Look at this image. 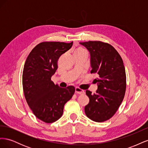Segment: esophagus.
<instances>
[{
  "mask_svg": "<svg viewBox=\"0 0 148 148\" xmlns=\"http://www.w3.org/2000/svg\"><path fill=\"white\" fill-rule=\"evenodd\" d=\"M75 92L77 94H79V95H83V94L84 93V91L82 90V89H80L79 88H75Z\"/></svg>",
  "mask_w": 148,
  "mask_h": 148,
  "instance_id": "esophagus-1",
  "label": "esophagus"
}]
</instances>
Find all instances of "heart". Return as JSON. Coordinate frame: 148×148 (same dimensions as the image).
Segmentation results:
<instances>
[{"instance_id": "obj_1", "label": "heart", "mask_w": 148, "mask_h": 148, "mask_svg": "<svg viewBox=\"0 0 148 148\" xmlns=\"http://www.w3.org/2000/svg\"><path fill=\"white\" fill-rule=\"evenodd\" d=\"M83 53H87V51H86V49H84L83 47L78 46L74 49L73 50L74 56L83 54Z\"/></svg>"}]
</instances>
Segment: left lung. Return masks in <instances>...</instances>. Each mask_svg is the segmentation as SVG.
Returning a JSON list of instances; mask_svg holds the SVG:
<instances>
[{
    "instance_id": "left-lung-1",
    "label": "left lung",
    "mask_w": 148,
    "mask_h": 148,
    "mask_svg": "<svg viewBox=\"0 0 148 148\" xmlns=\"http://www.w3.org/2000/svg\"><path fill=\"white\" fill-rule=\"evenodd\" d=\"M90 52L91 73H96V93L86 90L89 99L84 107L87 117L96 122L112 117L123 101L126 90V73L122 57L110 44L102 41L80 42Z\"/></svg>"
}]
</instances>
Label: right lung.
I'll list each match as a JSON object with an SVG mask.
<instances>
[{
  "label": "right lung",
  "mask_w": 148,
  "mask_h": 148,
  "mask_svg": "<svg viewBox=\"0 0 148 148\" xmlns=\"http://www.w3.org/2000/svg\"><path fill=\"white\" fill-rule=\"evenodd\" d=\"M72 45L73 42H41L25 63L22 83L26 101L36 117L45 123L54 122L62 117L64 105L75 93L73 86L60 88L51 80L59 57Z\"/></svg>",
  "instance_id": "obj_1"
}]
</instances>
